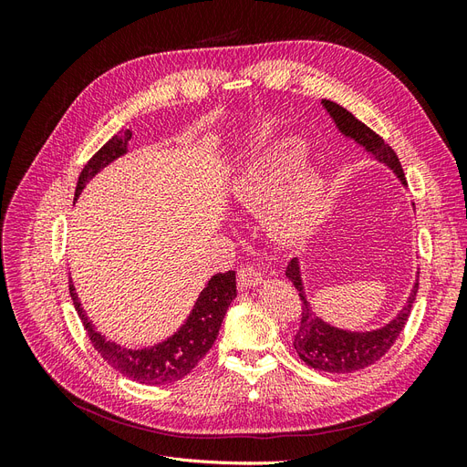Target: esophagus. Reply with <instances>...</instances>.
Returning a JSON list of instances; mask_svg holds the SVG:
<instances>
[{
	"label": "esophagus",
	"mask_w": 467,
	"mask_h": 467,
	"mask_svg": "<svg viewBox=\"0 0 467 467\" xmlns=\"http://www.w3.org/2000/svg\"><path fill=\"white\" fill-rule=\"evenodd\" d=\"M261 282H263V275H261L259 268H255V266L239 268V273H237V286H239V290H251V288L259 286Z\"/></svg>",
	"instance_id": "1"
}]
</instances>
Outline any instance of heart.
<instances>
[{
  "instance_id": "heart-1",
  "label": "heart",
  "mask_w": 467,
  "mask_h": 467,
  "mask_svg": "<svg viewBox=\"0 0 467 467\" xmlns=\"http://www.w3.org/2000/svg\"><path fill=\"white\" fill-rule=\"evenodd\" d=\"M302 146L298 142H288L275 150L268 158L253 171L237 177L234 185L235 199L244 206H261L298 163ZM329 196L325 191V182L319 169L306 165L290 179L282 189L271 210V230L285 242H294L312 232L327 212Z\"/></svg>"
}]
</instances>
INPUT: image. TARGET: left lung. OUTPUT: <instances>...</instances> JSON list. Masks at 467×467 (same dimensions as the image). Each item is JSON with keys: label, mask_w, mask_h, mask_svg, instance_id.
I'll return each instance as SVG.
<instances>
[{"label": "left lung", "mask_w": 467, "mask_h": 467, "mask_svg": "<svg viewBox=\"0 0 467 467\" xmlns=\"http://www.w3.org/2000/svg\"><path fill=\"white\" fill-rule=\"evenodd\" d=\"M321 107L327 110V115L335 122L338 132L347 140H352L357 146H360L374 161L384 163L389 171H393V175L400 179L401 185L407 187L405 173L398 155H395V151L384 142V140L352 115V112H348L341 105L329 101V99H321ZM286 276L292 285L298 288L302 298V321L300 329L294 335V348L307 366L329 374L357 372L366 368V366H372L376 360L384 357L395 343V338L403 331L409 314H411V307L415 304L419 288L417 273L413 288L409 292L398 316L376 329L350 331L343 327H335V325L327 323L316 314L314 306L309 304L306 296L300 259H292L288 263Z\"/></svg>", "instance_id": "1"}]
</instances>
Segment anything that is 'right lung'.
<instances>
[{
	"mask_svg": "<svg viewBox=\"0 0 467 467\" xmlns=\"http://www.w3.org/2000/svg\"><path fill=\"white\" fill-rule=\"evenodd\" d=\"M130 138L132 132L122 129L93 155L78 179L74 202L101 169L122 158L124 153H129ZM69 294H72L76 312L83 327H86L95 350L103 357V360H107L122 376L138 381V384L161 386L185 378L206 357V352L216 341L225 312H228L230 304L235 300L237 288L234 271L214 275L204 285L191 314L182 321L181 327L171 337H167L165 341L144 348L122 347L115 341H109L105 335L97 333L95 325L86 316V309L81 307L72 278H69Z\"/></svg>",
	"mask_w": 467,
	"mask_h": 467,
	"instance_id": "right-lung-1",
	"label": "right lung"
}]
</instances>
